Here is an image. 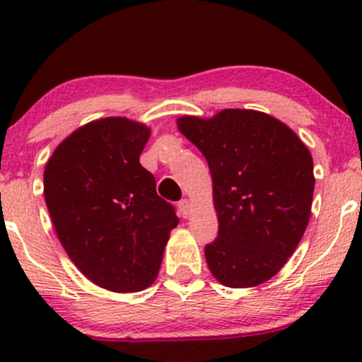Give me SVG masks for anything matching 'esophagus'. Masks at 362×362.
Wrapping results in <instances>:
<instances>
[{"instance_id":"1","label":"esophagus","mask_w":362,"mask_h":362,"mask_svg":"<svg viewBox=\"0 0 362 362\" xmlns=\"http://www.w3.org/2000/svg\"><path fill=\"white\" fill-rule=\"evenodd\" d=\"M178 211H180V216H190V211H192V204H190V201H187V199H182L180 202H178Z\"/></svg>"}]
</instances>
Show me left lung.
I'll use <instances>...</instances> for the list:
<instances>
[{
	"label": "left lung",
	"instance_id": "obj_1",
	"mask_svg": "<svg viewBox=\"0 0 362 362\" xmlns=\"http://www.w3.org/2000/svg\"><path fill=\"white\" fill-rule=\"evenodd\" d=\"M178 131L213 177L218 238L206 245L209 271L228 288L269 281L296 250L313 201V160L296 132L257 110L185 115Z\"/></svg>",
	"mask_w": 362,
	"mask_h": 362
}]
</instances>
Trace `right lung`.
<instances>
[{
    "instance_id": "right-lung-1",
    "label": "right lung",
    "mask_w": 362,
    "mask_h": 362,
    "mask_svg": "<svg viewBox=\"0 0 362 362\" xmlns=\"http://www.w3.org/2000/svg\"><path fill=\"white\" fill-rule=\"evenodd\" d=\"M149 127L126 117L93 120L54 149L44 197L59 242L85 277L114 293L155 282L175 207L156 194L139 156Z\"/></svg>"
}]
</instances>
